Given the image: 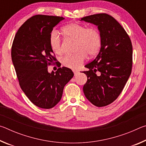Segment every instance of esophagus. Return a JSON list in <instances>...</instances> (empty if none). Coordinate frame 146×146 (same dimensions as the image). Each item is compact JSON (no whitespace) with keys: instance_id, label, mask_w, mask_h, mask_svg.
<instances>
[{"instance_id":"34e87169","label":"esophagus","mask_w":146,"mask_h":146,"mask_svg":"<svg viewBox=\"0 0 146 146\" xmlns=\"http://www.w3.org/2000/svg\"><path fill=\"white\" fill-rule=\"evenodd\" d=\"M73 73H74V75H75V76L77 75V74L78 73V71H75V70H74L73 71Z\"/></svg>"}]
</instances>
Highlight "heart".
Here are the masks:
<instances>
[{
  "label": "heart",
  "mask_w": 146,
  "mask_h": 146,
  "mask_svg": "<svg viewBox=\"0 0 146 146\" xmlns=\"http://www.w3.org/2000/svg\"><path fill=\"white\" fill-rule=\"evenodd\" d=\"M61 33L64 38L75 40L73 55H66L62 58V64L65 67L76 70L83 64L88 56H94L99 51L102 45V36L95 27H89L83 24L72 23L63 27ZM51 49L56 55L62 53L61 39L56 31L51 33L49 38Z\"/></svg>",
  "instance_id": "1"
}]
</instances>
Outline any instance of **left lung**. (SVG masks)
I'll list each match as a JSON object with an SVG mask.
<instances>
[{
    "label": "left lung",
    "mask_w": 146,
    "mask_h": 146,
    "mask_svg": "<svg viewBox=\"0 0 146 146\" xmlns=\"http://www.w3.org/2000/svg\"><path fill=\"white\" fill-rule=\"evenodd\" d=\"M98 26L102 45L96 58L85 66L88 71L83 87L86 97L97 107L106 106L117 99L131 73L133 46L123 27L106 13L81 18Z\"/></svg>",
    "instance_id": "8db88e82"
}]
</instances>
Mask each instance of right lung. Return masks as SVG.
<instances>
[{"label":"right lung","instance_id":"1","mask_svg":"<svg viewBox=\"0 0 146 146\" xmlns=\"http://www.w3.org/2000/svg\"><path fill=\"white\" fill-rule=\"evenodd\" d=\"M64 19L36 15L19 29L11 46V59L19 85L29 100L42 109H51L62 98L65 85L74 75L70 68L49 73L48 66L60 67L49 43L53 28Z\"/></svg>","mask_w":146,"mask_h":146}]
</instances>
